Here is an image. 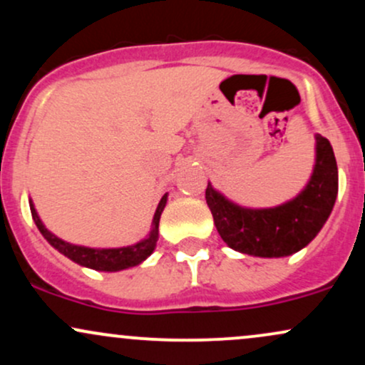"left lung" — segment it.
Masks as SVG:
<instances>
[{"mask_svg": "<svg viewBox=\"0 0 365 365\" xmlns=\"http://www.w3.org/2000/svg\"><path fill=\"white\" fill-rule=\"evenodd\" d=\"M338 194V166L329 140L316 135V165L295 199L276 207L249 209L233 204L207 183L206 202L217 233L242 254L284 257L304 249L326 223Z\"/></svg>", "mask_w": 365, "mask_h": 365, "instance_id": "8db88e82", "label": "left lung"}]
</instances>
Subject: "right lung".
I'll list each match as a JSON object with an SVG mask.
<instances>
[{
	"label": "right lung",
	"mask_w": 365,
	"mask_h": 365,
	"mask_svg": "<svg viewBox=\"0 0 365 365\" xmlns=\"http://www.w3.org/2000/svg\"><path fill=\"white\" fill-rule=\"evenodd\" d=\"M166 200H168V194L163 195L161 200H159L158 209L153 217V230H150L148 238H144V240H140L139 244L135 245L120 247V249H91V247L68 244V242L53 235V233L43 225V221L39 220V216H37V211L34 204H32V200H29V204H31L32 220H34L36 226L39 228V232L43 233L46 240H48L58 252L66 255V257L72 259L73 262L81 264V266L91 267V269L96 271H110V273H113V271H121L127 269V267L137 266V264L145 261V259L153 254L159 238V217H161L163 209L166 206Z\"/></svg>",
	"instance_id": "add662e5"
}]
</instances>
